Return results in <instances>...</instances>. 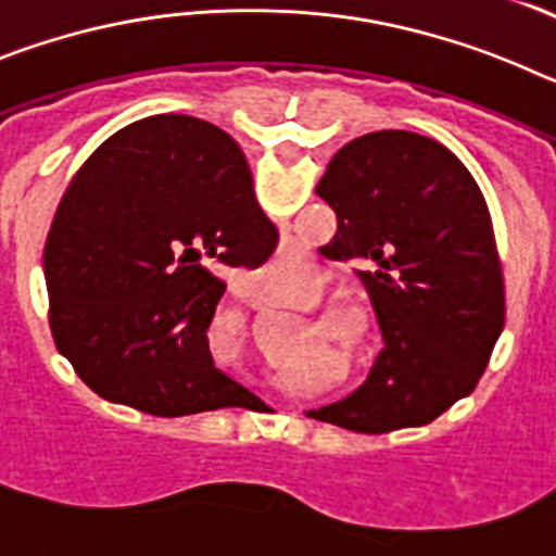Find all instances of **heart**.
<instances>
[{"label":"heart","instance_id":"b5f03b06","mask_svg":"<svg viewBox=\"0 0 556 556\" xmlns=\"http://www.w3.org/2000/svg\"><path fill=\"white\" fill-rule=\"evenodd\" d=\"M333 328H337L339 337H345V339L356 337V331H358V326L353 317H337V320H333Z\"/></svg>","mask_w":556,"mask_h":556}]
</instances>
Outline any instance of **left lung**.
<instances>
[{
    "instance_id": "obj_1",
    "label": "left lung",
    "mask_w": 556,
    "mask_h": 556,
    "mask_svg": "<svg viewBox=\"0 0 556 556\" xmlns=\"http://www.w3.org/2000/svg\"><path fill=\"white\" fill-rule=\"evenodd\" d=\"M317 194L337 211L323 255L353 262L384 348L323 424L387 434L431 424L479 384L504 328V275L473 175L440 141L376 130L328 161Z\"/></svg>"
}]
</instances>
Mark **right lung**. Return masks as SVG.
<instances>
[{"label": "right lung", "mask_w": 556, "mask_h": 556, "mask_svg": "<svg viewBox=\"0 0 556 556\" xmlns=\"http://www.w3.org/2000/svg\"><path fill=\"white\" fill-rule=\"evenodd\" d=\"M278 230L242 147L211 122L161 113L122 127L77 169L43 250L49 326L91 390L155 417L242 406L214 365L219 267H258Z\"/></svg>", "instance_id": "obj_1"}]
</instances>
